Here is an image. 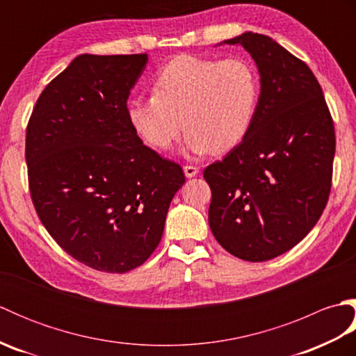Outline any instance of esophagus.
<instances>
[{"label":"esophagus","instance_id":"obj_1","mask_svg":"<svg viewBox=\"0 0 356 356\" xmlns=\"http://www.w3.org/2000/svg\"><path fill=\"white\" fill-rule=\"evenodd\" d=\"M184 171H185V176L186 177H194V176H197V174H199V166L185 165L184 166Z\"/></svg>","mask_w":356,"mask_h":356}]
</instances>
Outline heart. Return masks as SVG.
I'll return each mask as SVG.
<instances>
[{
    "label": "heart",
    "mask_w": 356,
    "mask_h": 356,
    "mask_svg": "<svg viewBox=\"0 0 356 356\" xmlns=\"http://www.w3.org/2000/svg\"><path fill=\"white\" fill-rule=\"evenodd\" d=\"M259 99L260 76L248 59L180 55L157 72L153 95L133 97L127 111L151 148L168 151L185 127L191 153H225L251 130Z\"/></svg>",
    "instance_id": "obj_1"
}]
</instances>
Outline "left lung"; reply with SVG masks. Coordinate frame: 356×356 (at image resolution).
Wrapping results in <instances>:
<instances>
[{
    "label": "left lung",
    "mask_w": 356,
    "mask_h": 356,
    "mask_svg": "<svg viewBox=\"0 0 356 356\" xmlns=\"http://www.w3.org/2000/svg\"><path fill=\"white\" fill-rule=\"evenodd\" d=\"M225 42L251 53L261 90L245 139L203 171L209 228L229 254L266 261L300 243L327 205L334 120L312 70L272 38L248 32Z\"/></svg>",
    "instance_id": "obj_1"
}]
</instances>
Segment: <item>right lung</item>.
Segmentation results:
<instances>
[{"label": "right lung", "mask_w": 356, "mask_h": 356, "mask_svg": "<svg viewBox=\"0 0 356 356\" xmlns=\"http://www.w3.org/2000/svg\"><path fill=\"white\" fill-rule=\"evenodd\" d=\"M139 55H81L49 82L26 130L29 190L44 228L74 260L139 268L162 238L179 163L143 145L128 119Z\"/></svg>", "instance_id": "add662e5"}]
</instances>
